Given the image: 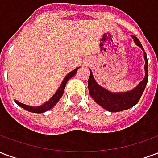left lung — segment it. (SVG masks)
<instances>
[{"mask_svg":"<svg viewBox=\"0 0 158 158\" xmlns=\"http://www.w3.org/2000/svg\"><path fill=\"white\" fill-rule=\"evenodd\" d=\"M132 38L135 45L139 46L144 52L142 45L137 37L132 35ZM144 59H145V77L144 79L138 84V85L134 89L126 92H112L107 90L102 86L97 84L96 79H94L92 71L89 69V79H88V88H89V96L97 104L107 110L111 113L121 112L123 110H127L136 105L139 102V98L142 96L145 90L147 80H148V61L146 52H144Z\"/></svg>","mask_w":158,"mask_h":158,"instance_id":"left-lung-1","label":"left lung"}]
</instances>
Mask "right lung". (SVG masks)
<instances>
[{
    "instance_id": "add662e5",
    "label": "right lung",
    "mask_w": 158,
    "mask_h": 158,
    "mask_svg": "<svg viewBox=\"0 0 158 158\" xmlns=\"http://www.w3.org/2000/svg\"><path fill=\"white\" fill-rule=\"evenodd\" d=\"M79 69V68H77V69H73V71H71L70 73H69V74L66 76L65 78L63 79L62 80V84H61V85L59 87L57 90L56 91V93L53 95V96L50 98V100H48L46 102H45L44 104H42L40 106H29V105H25V104H23V103L19 102V101H17L15 100V102L19 105V106H21L23 107V109H25L26 111H29L30 113H45L46 111H48L51 108H52L53 106H56V104L58 102V101L60 100V98L62 97V94L64 92V89H65V86L67 82L69 81V79H70L72 77L75 75V73H77V70Z\"/></svg>"
}]
</instances>
